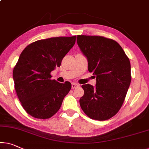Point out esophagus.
<instances>
[{
    "label": "esophagus",
    "instance_id": "esophagus-1",
    "mask_svg": "<svg viewBox=\"0 0 149 149\" xmlns=\"http://www.w3.org/2000/svg\"><path fill=\"white\" fill-rule=\"evenodd\" d=\"M78 86H79V84L75 83V82H73V83H72V88H75L78 87Z\"/></svg>",
    "mask_w": 149,
    "mask_h": 149
}]
</instances>
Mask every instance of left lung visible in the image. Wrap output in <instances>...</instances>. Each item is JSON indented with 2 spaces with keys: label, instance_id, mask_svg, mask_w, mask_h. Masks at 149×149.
<instances>
[{
  "label": "left lung",
  "instance_id": "obj_1",
  "mask_svg": "<svg viewBox=\"0 0 149 149\" xmlns=\"http://www.w3.org/2000/svg\"><path fill=\"white\" fill-rule=\"evenodd\" d=\"M77 44L96 76V86L83 84L80 105L89 118L108 120L118 113L131 81L130 63L115 40L100 36L78 35Z\"/></svg>",
  "mask_w": 149,
  "mask_h": 149
}]
</instances>
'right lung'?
Masks as SVG:
<instances>
[{"label": "right lung", "mask_w": 149, "mask_h": 149, "mask_svg": "<svg viewBox=\"0 0 149 149\" xmlns=\"http://www.w3.org/2000/svg\"><path fill=\"white\" fill-rule=\"evenodd\" d=\"M75 41L76 36L39 40L29 45L20 54L13 69V79L18 98L31 116L47 119L60 109L71 84L51 80V72L60 67Z\"/></svg>", "instance_id": "obj_1"}]
</instances>
